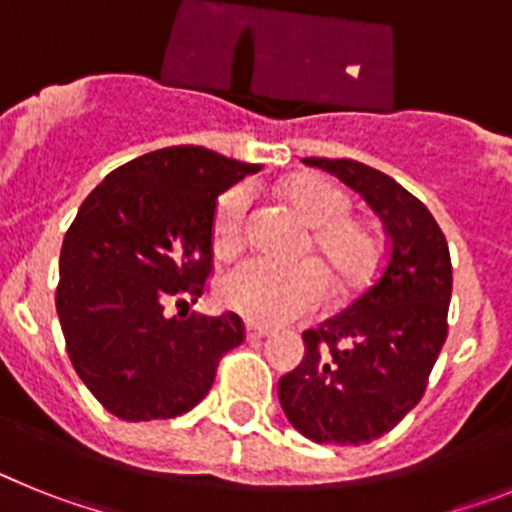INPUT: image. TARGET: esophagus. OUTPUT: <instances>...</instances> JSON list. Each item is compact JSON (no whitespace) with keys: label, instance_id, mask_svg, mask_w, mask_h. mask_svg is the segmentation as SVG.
Returning <instances> with one entry per match:
<instances>
[{"label":"esophagus","instance_id":"1","mask_svg":"<svg viewBox=\"0 0 512 512\" xmlns=\"http://www.w3.org/2000/svg\"><path fill=\"white\" fill-rule=\"evenodd\" d=\"M266 336H271V328H264V325H256V323L246 325L248 341H261V338H266Z\"/></svg>","mask_w":512,"mask_h":512}]
</instances>
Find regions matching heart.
<instances>
[{"instance_id":"b5f03b06","label":"heart","mask_w":512,"mask_h":512,"mask_svg":"<svg viewBox=\"0 0 512 512\" xmlns=\"http://www.w3.org/2000/svg\"><path fill=\"white\" fill-rule=\"evenodd\" d=\"M284 200L310 225V246L318 253L338 292L361 287L377 271L382 243L369 223L351 217V197L325 176H297L284 187ZM251 187L235 184L220 194L212 215V251L233 256L248 238ZM325 270V271H326ZM324 271V272H325ZM315 261L279 266L246 259L220 279V302L251 323L279 325L318 310L328 297V275Z\"/></svg>"}]
</instances>
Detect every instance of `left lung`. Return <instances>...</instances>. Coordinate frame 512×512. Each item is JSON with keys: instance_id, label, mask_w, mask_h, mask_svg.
Returning <instances> with one entry per match:
<instances>
[{"instance_id": "1", "label": "left lung", "mask_w": 512, "mask_h": 512, "mask_svg": "<svg viewBox=\"0 0 512 512\" xmlns=\"http://www.w3.org/2000/svg\"><path fill=\"white\" fill-rule=\"evenodd\" d=\"M336 174L377 212L390 238L372 287L302 333L305 359L279 379L284 415L315 443L359 446L415 408L449 336L451 256L428 207L351 158H302Z\"/></svg>"}]
</instances>
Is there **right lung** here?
I'll use <instances>...</instances> for the list:
<instances>
[{"label": "right lung", "instance_id": "1", "mask_svg": "<svg viewBox=\"0 0 512 512\" xmlns=\"http://www.w3.org/2000/svg\"><path fill=\"white\" fill-rule=\"evenodd\" d=\"M256 171L202 146H171L122 164L81 202L61 246L56 310L76 374L117 418L187 413L210 392L220 359L246 341L235 312L207 318L189 302L212 274L217 197Z\"/></svg>", "mask_w": 512, "mask_h": 512}]
</instances>
